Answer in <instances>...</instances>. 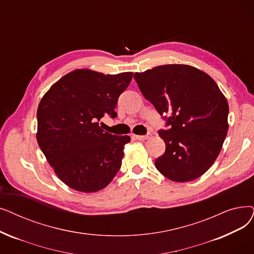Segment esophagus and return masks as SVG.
Masks as SVG:
<instances>
[{
  "instance_id": "obj_1",
  "label": "esophagus",
  "mask_w": 254,
  "mask_h": 254,
  "mask_svg": "<svg viewBox=\"0 0 254 254\" xmlns=\"http://www.w3.org/2000/svg\"><path fill=\"white\" fill-rule=\"evenodd\" d=\"M133 137L137 140H146L148 138V135H144V136H141V135H133Z\"/></svg>"
}]
</instances>
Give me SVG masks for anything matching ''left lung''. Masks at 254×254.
Masks as SVG:
<instances>
[{
    "mask_svg": "<svg viewBox=\"0 0 254 254\" xmlns=\"http://www.w3.org/2000/svg\"><path fill=\"white\" fill-rule=\"evenodd\" d=\"M139 89L166 120V150L154 165L173 182H190L216 161L227 135L228 103L216 82L190 65H160L134 74Z\"/></svg>",
    "mask_w": 254,
    "mask_h": 254,
    "instance_id": "left-lung-1",
    "label": "left lung"
}]
</instances>
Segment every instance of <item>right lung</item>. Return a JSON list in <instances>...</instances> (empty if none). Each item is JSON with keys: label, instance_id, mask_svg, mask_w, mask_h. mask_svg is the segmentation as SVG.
<instances>
[{"label": "right lung", "instance_id": "right-lung-1", "mask_svg": "<svg viewBox=\"0 0 254 254\" xmlns=\"http://www.w3.org/2000/svg\"><path fill=\"white\" fill-rule=\"evenodd\" d=\"M133 72L104 74L76 69L42 97L37 109V142L58 178L85 193L104 189L121 167L129 136L104 130L98 121L115 118L119 95Z\"/></svg>", "mask_w": 254, "mask_h": 254}]
</instances>
